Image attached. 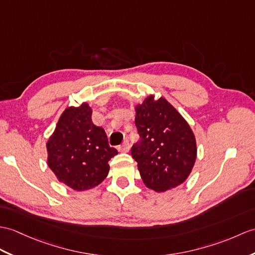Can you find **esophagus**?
<instances>
[{"label": "esophagus", "mask_w": 255, "mask_h": 255, "mask_svg": "<svg viewBox=\"0 0 255 255\" xmlns=\"http://www.w3.org/2000/svg\"><path fill=\"white\" fill-rule=\"evenodd\" d=\"M118 150H120L121 152H124V153H127L129 152L130 150V144H129V141L128 140H125L123 142V144L118 147Z\"/></svg>", "instance_id": "obj_1"}]
</instances>
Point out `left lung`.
<instances>
[{
  "instance_id": "obj_1",
  "label": "left lung",
  "mask_w": 255,
  "mask_h": 255,
  "mask_svg": "<svg viewBox=\"0 0 255 255\" xmlns=\"http://www.w3.org/2000/svg\"><path fill=\"white\" fill-rule=\"evenodd\" d=\"M134 123L140 140L131 156L144 185L165 192L185 182L197 158V141L192 129L166 99L147 96L134 108Z\"/></svg>"
}]
</instances>
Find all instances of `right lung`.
I'll return each mask as SVG.
<instances>
[{
  "label": "right lung",
  "mask_w": 255,
  "mask_h": 255,
  "mask_svg": "<svg viewBox=\"0 0 255 255\" xmlns=\"http://www.w3.org/2000/svg\"><path fill=\"white\" fill-rule=\"evenodd\" d=\"M91 116L87 102L68 106L46 142L47 166L58 181L76 191L100 185L109 174V161L117 154L109 145L104 129L94 125Z\"/></svg>",
  "instance_id": "add662e5"
}]
</instances>
